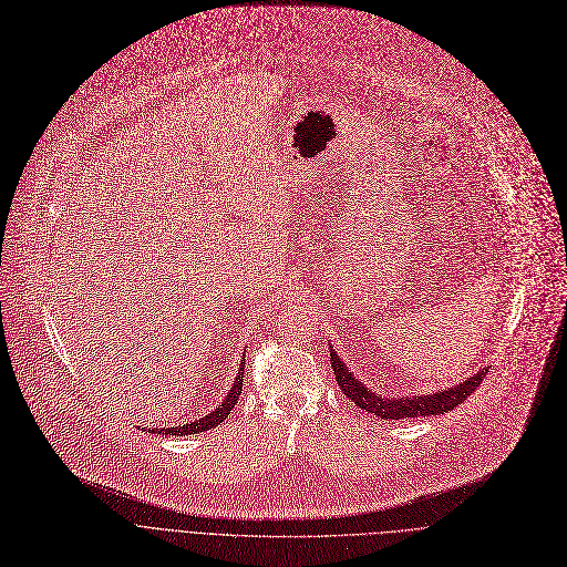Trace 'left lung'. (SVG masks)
Returning <instances> with one entry per match:
<instances>
[{
	"label": "left lung",
	"mask_w": 567,
	"mask_h": 567,
	"mask_svg": "<svg viewBox=\"0 0 567 567\" xmlns=\"http://www.w3.org/2000/svg\"><path fill=\"white\" fill-rule=\"evenodd\" d=\"M331 365H333V374L338 379L340 391L355 406L368 411V413H374L377 419H383V421L421 419V415H439V413L451 411L457 404H462L475 389H478L481 381L487 374V368H485L478 374H473L471 379L455 385V389L443 391V393H434V395H425V398H421V395H413V398H377L344 368V363L338 359V353L333 349H331Z\"/></svg>",
	"instance_id": "obj_1"
}]
</instances>
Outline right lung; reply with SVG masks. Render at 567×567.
Segmentation results:
<instances>
[{"mask_svg":"<svg viewBox=\"0 0 567 567\" xmlns=\"http://www.w3.org/2000/svg\"><path fill=\"white\" fill-rule=\"evenodd\" d=\"M241 391H244V365H241V370H238V377H236V381H234V385H231V391H229V395L225 398V402L214 411V413H208V415H204V419H199V421H195V423H186V425H178V427H156V430H152L154 434L158 432V434H172V436H186V434H199V432H206V430H212V427H216V425H220L227 415H229V411L234 409V404H236V400H238V395H241Z\"/></svg>","mask_w":567,"mask_h":567,"instance_id":"right-lung-1","label":"right lung"}]
</instances>
